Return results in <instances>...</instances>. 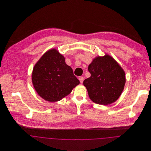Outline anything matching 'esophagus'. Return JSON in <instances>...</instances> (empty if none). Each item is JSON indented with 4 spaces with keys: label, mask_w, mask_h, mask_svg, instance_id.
<instances>
[{
    "label": "esophagus",
    "mask_w": 151,
    "mask_h": 151,
    "mask_svg": "<svg viewBox=\"0 0 151 151\" xmlns=\"http://www.w3.org/2000/svg\"><path fill=\"white\" fill-rule=\"evenodd\" d=\"M79 80H80V83H81V84H82V83H83V81H84V78H83V76H80V77H79Z\"/></svg>",
    "instance_id": "esophagus-1"
}]
</instances>
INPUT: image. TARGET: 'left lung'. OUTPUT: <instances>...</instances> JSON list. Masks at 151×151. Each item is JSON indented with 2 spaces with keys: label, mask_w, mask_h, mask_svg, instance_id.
Instances as JSON below:
<instances>
[{
  "label": "left lung",
  "mask_w": 151,
  "mask_h": 151,
  "mask_svg": "<svg viewBox=\"0 0 151 151\" xmlns=\"http://www.w3.org/2000/svg\"><path fill=\"white\" fill-rule=\"evenodd\" d=\"M90 78L85 79L90 99L97 104L106 105L114 102L124 89L125 73L121 67L110 56L94 59L88 67Z\"/></svg>",
  "instance_id": "1"
}]
</instances>
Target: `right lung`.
Segmentation results:
<instances>
[{
	"label": "right lung",
	"mask_w": 151,
	"mask_h": 151,
	"mask_svg": "<svg viewBox=\"0 0 151 151\" xmlns=\"http://www.w3.org/2000/svg\"><path fill=\"white\" fill-rule=\"evenodd\" d=\"M32 83L37 93L49 102H56L70 93L80 83L71 67L55 49L47 51L32 72Z\"/></svg>",
	"instance_id": "obj_1"
}]
</instances>
